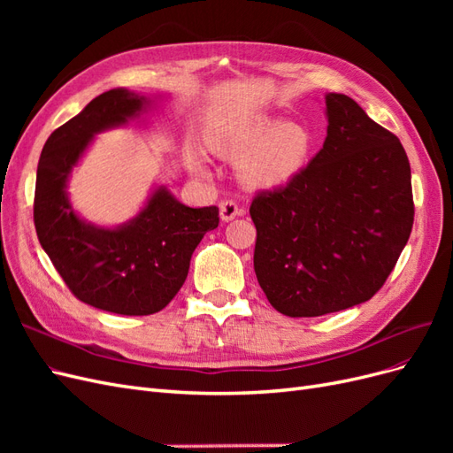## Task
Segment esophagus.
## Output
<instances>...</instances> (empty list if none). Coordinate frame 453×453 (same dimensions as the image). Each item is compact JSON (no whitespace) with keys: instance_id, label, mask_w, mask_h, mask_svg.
Returning <instances> with one entry per match:
<instances>
[{"instance_id":"obj_1","label":"esophagus","mask_w":453,"mask_h":453,"mask_svg":"<svg viewBox=\"0 0 453 453\" xmlns=\"http://www.w3.org/2000/svg\"><path fill=\"white\" fill-rule=\"evenodd\" d=\"M240 213H242V210H238V203L232 202V200L221 202V205H219V215H221V221L223 223L232 221V219H234Z\"/></svg>"}]
</instances>
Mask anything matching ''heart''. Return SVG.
<instances>
[{
  "instance_id": "obj_1",
  "label": "heart",
  "mask_w": 453,
  "mask_h": 453,
  "mask_svg": "<svg viewBox=\"0 0 453 453\" xmlns=\"http://www.w3.org/2000/svg\"><path fill=\"white\" fill-rule=\"evenodd\" d=\"M208 147L225 160L238 162L242 181L251 188H281L306 168L313 138L296 120H280L270 115H250L215 130ZM190 170L208 173L198 157L190 160Z\"/></svg>"
}]
</instances>
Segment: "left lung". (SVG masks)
<instances>
[{"label": "left lung", "mask_w": 453, "mask_h": 453, "mask_svg": "<svg viewBox=\"0 0 453 453\" xmlns=\"http://www.w3.org/2000/svg\"><path fill=\"white\" fill-rule=\"evenodd\" d=\"M323 149L289 185L255 196L253 266L289 318L357 306L386 283L414 225L412 173L396 135L346 94H325Z\"/></svg>", "instance_id": "8db88e82"}]
</instances>
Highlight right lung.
Instances as JSON below:
<instances>
[{
	"instance_id": "right-lung-1",
	"label": "right lung",
	"mask_w": 453,
	"mask_h": 453,
	"mask_svg": "<svg viewBox=\"0 0 453 453\" xmlns=\"http://www.w3.org/2000/svg\"><path fill=\"white\" fill-rule=\"evenodd\" d=\"M155 102L128 88L100 94L49 135L37 164L34 223L41 248L81 303L119 315L166 308L187 280L196 245L219 225L215 205L188 208L160 183L138 215L115 226L90 223L73 208L67 185L96 135L140 120Z\"/></svg>"
}]
</instances>
